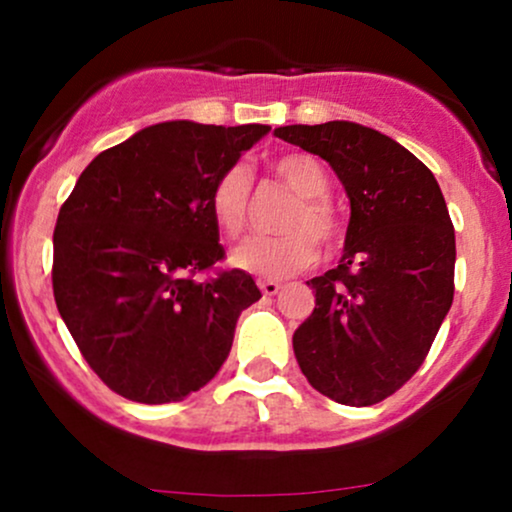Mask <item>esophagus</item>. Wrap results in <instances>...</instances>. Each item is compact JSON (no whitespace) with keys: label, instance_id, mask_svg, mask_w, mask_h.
Instances as JSON below:
<instances>
[{"label":"esophagus","instance_id":"obj_1","mask_svg":"<svg viewBox=\"0 0 512 512\" xmlns=\"http://www.w3.org/2000/svg\"><path fill=\"white\" fill-rule=\"evenodd\" d=\"M260 291L264 293V296H276V293L281 291V284H279V281L264 279V281H260Z\"/></svg>","mask_w":512,"mask_h":512}]
</instances>
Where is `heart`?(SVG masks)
Here are the masks:
<instances>
[{
  "mask_svg": "<svg viewBox=\"0 0 512 512\" xmlns=\"http://www.w3.org/2000/svg\"><path fill=\"white\" fill-rule=\"evenodd\" d=\"M272 173L298 197L284 219V236L248 238L231 252V264L240 272L279 281L313 267L320 245L337 243L339 216L327 199L330 175L313 154L291 151L272 161ZM252 178L245 166H231L216 178L209 192L211 221L221 236L238 238L248 226ZM318 238L315 239L314 236Z\"/></svg>",
  "mask_w": 512,
  "mask_h": 512,
  "instance_id": "heart-1",
  "label": "heart"
}]
</instances>
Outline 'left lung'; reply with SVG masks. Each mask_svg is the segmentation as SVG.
Segmentation results:
<instances>
[{"label": "left lung", "instance_id": "left-lung-1", "mask_svg": "<svg viewBox=\"0 0 512 512\" xmlns=\"http://www.w3.org/2000/svg\"><path fill=\"white\" fill-rule=\"evenodd\" d=\"M274 134L325 158L351 204L344 255L308 281L293 354L320 395L370 407L419 370L452 305L455 231L438 180L378 129L332 120Z\"/></svg>", "mask_w": 512, "mask_h": 512}]
</instances>
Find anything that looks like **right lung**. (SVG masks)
I'll return each mask as SVG.
<instances>
[{
	"mask_svg": "<svg viewBox=\"0 0 512 512\" xmlns=\"http://www.w3.org/2000/svg\"><path fill=\"white\" fill-rule=\"evenodd\" d=\"M267 125L170 120L88 163L57 216L52 291L86 363L117 395L180 402L219 373L262 293L223 257L209 192Z\"/></svg>",
	"mask_w": 512,
	"mask_h": 512,
	"instance_id": "add662e5",
	"label": "right lung"
}]
</instances>
